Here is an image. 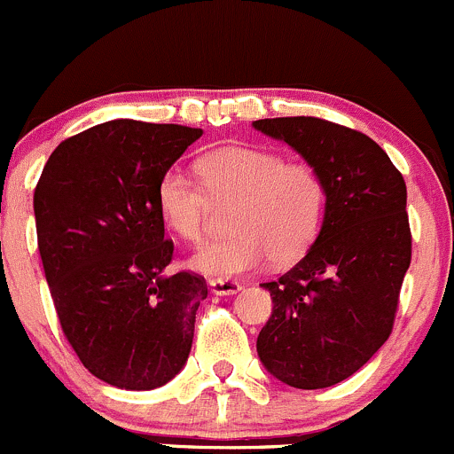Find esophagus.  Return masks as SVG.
Here are the masks:
<instances>
[{
    "mask_svg": "<svg viewBox=\"0 0 454 454\" xmlns=\"http://www.w3.org/2000/svg\"><path fill=\"white\" fill-rule=\"evenodd\" d=\"M209 291H212L214 295L231 297L236 295V293H240L242 286L238 282H233V279H212V282H209Z\"/></svg>",
    "mask_w": 454,
    "mask_h": 454,
    "instance_id": "34e87169",
    "label": "esophagus"
}]
</instances>
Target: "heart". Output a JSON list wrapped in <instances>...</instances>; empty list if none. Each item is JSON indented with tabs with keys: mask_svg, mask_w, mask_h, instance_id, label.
Returning a JSON list of instances; mask_svg holds the SVG:
<instances>
[{
	"mask_svg": "<svg viewBox=\"0 0 454 454\" xmlns=\"http://www.w3.org/2000/svg\"><path fill=\"white\" fill-rule=\"evenodd\" d=\"M199 180L170 166L157 181L161 221L184 240H199L209 200L229 203L231 233L203 242L190 269L216 279L258 270L266 258L288 264L308 251L325 214V181L308 161H286L258 146H221L196 159Z\"/></svg>",
	"mask_w": 454,
	"mask_h": 454,
	"instance_id": "b5f03b06",
	"label": "heart"
}]
</instances>
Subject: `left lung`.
<instances>
[{
	"mask_svg": "<svg viewBox=\"0 0 454 454\" xmlns=\"http://www.w3.org/2000/svg\"><path fill=\"white\" fill-rule=\"evenodd\" d=\"M321 172L324 225L315 245L275 282L258 356L278 380L324 389L356 373L394 330L411 264L406 184L361 130L321 118L255 120Z\"/></svg>",
	"mask_w": 454,
	"mask_h": 454,
	"instance_id": "obj_1",
	"label": "left lung"
}]
</instances>
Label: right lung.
Instances as JSON below:
<instances>
[{
  "mask_svg": "<svg viewBox=\"0 0 454 454\" xmlns=\"http://www.w3.org/2000/svg\"><path fill=\"white\" fill-rule=\"evenodd\" d=\"M200 129L111 120L56 146L35 188L39 254L65 339L109 385H166L192 349L200 275H163L157 181Z\"/></svg>",
  "mask_w": 454,
  "mask_h": 454,
  "instance_id": "add662e5",
  "label": "right lung"
}]
</instances>
